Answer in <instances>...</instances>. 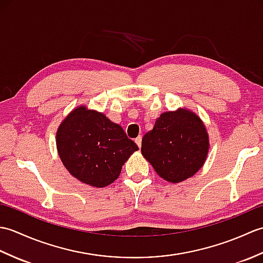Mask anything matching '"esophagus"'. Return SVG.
Segmentation results:
<instances>
[{
	"label": "esophagus",
	"mask_w": 263,
	"mask_h": 263,
	"mask_svg": "<svg viewBox=\"0 0 263 263\" xmlns=\"http://www.w3.org/2000/svg\"><path fill=\"white\" fill-rule=\"evenodd\" d=\"M141 141H142V137L141 136H139L138 138H136V143L138 144L139 148L141 147Z\"/></svg>",
	"instance_id": "34e87169"
}]
</instances>
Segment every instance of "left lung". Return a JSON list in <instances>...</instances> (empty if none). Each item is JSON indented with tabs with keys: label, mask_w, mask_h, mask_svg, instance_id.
<instances>
[{
	"label": "left lung",
	"mask_w": 263,
	"mask_h": 263,
	"mask_svg": "<svg viewBox=\"0 0 263 263\" xmlns=\"http://www.w3.org/2000/svg\"><path fill=\"white\" fill-rule=\"evenodd\" d=\"M209 140L199 117L186 109L163 113L143 136L141 153L164 180L177 183L202 167Z\"/></svg>",
	"instance_id": "8db88e82"
}]
</instances>
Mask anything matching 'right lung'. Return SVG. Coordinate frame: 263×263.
<instances>
[{
  "mask_svg": "<svg viewBox=\"0 0 263 263\" xmlns=\"http://www.w3.org/2000/svg\"><path fill=\"white\" fill-rule=\"evenodd\" d=\"M57 146L66 170L96 187L113 183L130 155L139 149L122 126L86 107L65 117L57 133Z\"/></svg>",
  "mask_w": 263,
  "mask_h": 263,
  "instance_id": "right-lung-1",
  "label": "right lung"
}]
</instances>
